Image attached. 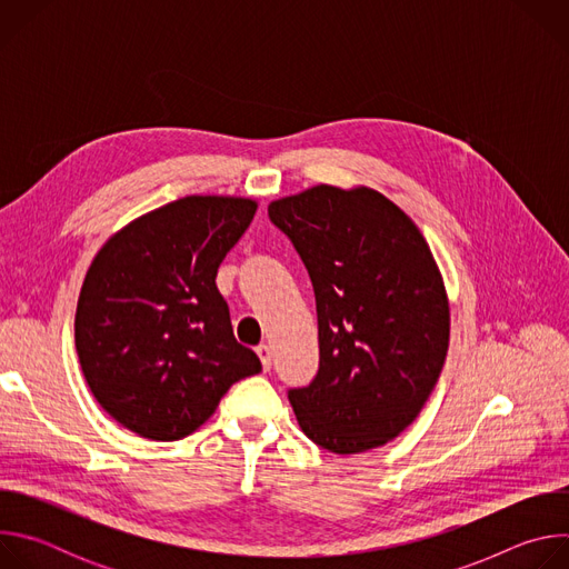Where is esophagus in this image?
Listing matches in <instances>:
<instances>
[{
	"label": "esophagus",
	"mask_w": 569,
	"mask_h": 569,
	"mask_svg": "<svg viewBox=\"0 0 569 569\" xmlns=\"http://www.w3.org/2000/svg\"><path fill=\"white\" fill-rule=\"evenodd\" d=\"M257 356L261 358L263 369L270 371V367H272V351H270V347H268V345H259V347H257Z\"/></svg>",
	"instance_id": "obj_1"
}]
</instances>
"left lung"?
<instances>
[{"mask_svg": "<svg viewBox=\"0 0 569 569\" xmlns=\"http://www.w3.org/2000/svg\"><path fill=\"white\" fill-rule=\"evenodd\" d=\"M315 290L319 371L288 398L303 435L336 455L408 428L446 362L450 306L415 220L369 187L317 184L268 207Z\"/></svg>", "mask_w": 569, "mask_h": 569, "instance_id": "8db88e82", "label": "left lung"}]
</instances>
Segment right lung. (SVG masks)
I'll list each match as a JSON object with an SVG mask.
<instances>
[{"label": "right lung", "instance_id": "add662e5", "mask_svg": "<svg viewBox=\"0 0 569 569\" xmlns=\"http://www.w3.org/2000/svg\"><path fill=\"white\" fill-rule=\"evenodd\" d=\"M257 207L187 196L134 218L94 257L76 306V353L101 408L139 437H189L233 382L261 371L216 286Z\"/></svg>", "mask_w": 569, "mask_h": 569}]
</instances>
